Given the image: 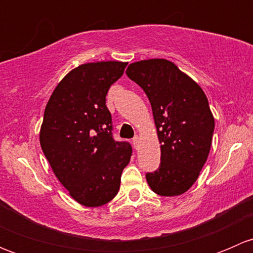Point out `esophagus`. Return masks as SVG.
<instances>
[{"label":"esophagus","mask_w":253,"mask_h":253,"mask_svg":"<svg viewBox=\"0 0 253 253\" xmlns=\"http://www.w3.org/2000/svg\"><path fill=\"white\" fill-rule=\"evenodd\" d=\"M138 143H139V137L138 136H136L133 138V145H134V148H137V145H138Z\"/></svg>","instance_id":"1"}]
</instances>
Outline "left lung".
Returning a JSON list of instances; mask_svg holds the SVG:
<instances>
[{"instance_id":"8db88e82","label":"left lung","mask_w":253,"mask_h":253,"mask_svg":"<svg viewBox=\"0 0 253 253\" xmlns=\"http://www.w3.org/2000/svg\"><path fill=\"white\" fill-rule=\"evenodd\" d=\"M127 76L147 94L160 143V167L145 175L153 192H187L211 150L214 117L205 91L174 62L149 58L131 63Z\"/></svg>"}]
</instances>
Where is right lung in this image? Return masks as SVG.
Here are the masks:
<instances>
[{
    "label": "right lung",
    "instance_id": "add662e5",
    "mask_svg": "<svg viewBox=\"0 0 253 253\" xmlns=\"http://www.w3.org/2000/svg\"><path fill=\"white\" fill-rule=\"evenodd\" d=\"M127 62L83 63L67 73L48 99L40 145L57 180L84 207H100L117 195L132 148L115 142L105 96Z\"/></svg>",
    "mask_w": 253,
    "mask_h": 253
}]
</instances>
